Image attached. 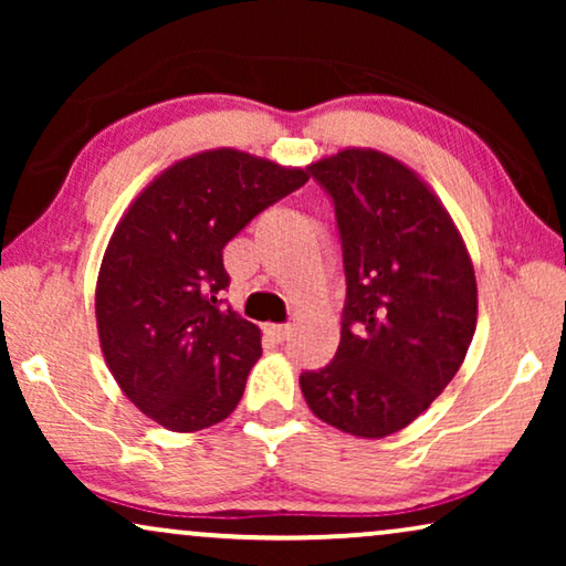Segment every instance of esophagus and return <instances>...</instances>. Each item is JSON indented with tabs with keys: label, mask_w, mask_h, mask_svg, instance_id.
I'll return each instance as SVG.
<instances>
[{
	"label": "esophagus",
	"mask_w": 566,
	"mask_h": 566,
	"mask_svg": "<svg viewBox=\"0 0 566 566\" xmlns=\"http://www.w3.org/2000/svg\"><path fill=\"white\" fill-rule=\"evenodd\" d=\"M265 332L273 339H277V343H285V339L293 335V327H291V324H268Z\"/></svg>",
	"instance_id": "1"
}]
</instances>
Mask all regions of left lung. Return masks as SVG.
I'll return each mask as SVG.
<instances>
[{"label":"left lung","mask_w":566,"mask_h":566,"mask_svg":"<svg viewBox=\"0 0 566 566\" xmlns=\"http://www.w3.org/2000/svg\"><path fill=\"white\" fill-rule=\"evenodd\" d=\"M335 206L345 268L339 347L301 374L312 412L358 438L407 428L459 374L476 281L451 216L401 161L345 149L308 167Z\"/></svg>","instance_id":"obj_1"}]
</instances>
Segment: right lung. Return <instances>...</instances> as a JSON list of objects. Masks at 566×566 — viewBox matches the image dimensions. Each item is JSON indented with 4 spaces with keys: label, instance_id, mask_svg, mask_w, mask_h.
<instances>
[{
    "label": "right lung",
    "instance_id": "right-lung-1",
    "mask_svg": "<svg viewBox=\"0 0 566 566\" xmlns=\"http://www.w3.org/2000/svg\"><path fill=\"white\" fill-rule=\"evenodd\" d=\"M244 151L177 161L128 208L97 277L107 368L151 420L192 432L234 412L262 355L260 329L223 308V247L268 206L306 185Z\"/></svg>",
    "mask_w": 566,
    "mask_h": 566
}]
</instances>
